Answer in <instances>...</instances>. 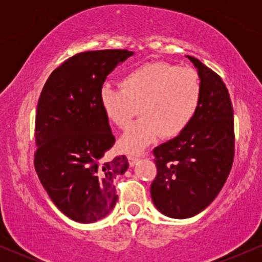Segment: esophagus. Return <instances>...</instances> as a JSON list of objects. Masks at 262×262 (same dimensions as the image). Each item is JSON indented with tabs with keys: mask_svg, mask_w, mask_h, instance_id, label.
I'll use <instances>...</instances> for the list:
<instances>
[{
	"mask_svg": "<svg viewBox=\"0 0 262 262\" xmlns=\"http://www.w3.org/2000/svg\"><path fill=\"white\" fill-rule=\"evenodd\" d=\"M139 160V156L138 155H134V154H129L128 155V161H129V165L130 166H134V164Z\"/></svg>",
	"mask_w": 262,
	"mask_h": 262,
	"instance_id": "esophagus-1",
	"label": "esophagus"
}]
</instances>
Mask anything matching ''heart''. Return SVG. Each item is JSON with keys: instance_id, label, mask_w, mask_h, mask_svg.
Returning <instances> with one entry per match:
<instances>
[{"instance_id": "obj_1", "label": "heart", "mask_w": 262, "mask_h": 262, "mask_svg": "<svg viewBox=\"0 0 262 262\" xmlns=\"http://www.w3.org/2000/svg\"><path fill=\"white\" fill-rule=\"evenodd\" d=\"M121 90L103 86L100 103L104 116L119 129L135 121L119 140L124 151L139 152L160 135L175 138L196 116L201 98L200 76L192 68L150 62L122 77Z\"/></svg>"}]
</instances>
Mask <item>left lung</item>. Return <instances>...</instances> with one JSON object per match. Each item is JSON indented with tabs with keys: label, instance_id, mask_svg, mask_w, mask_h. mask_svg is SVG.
<instances>
[{
	"label": "left lung",
	"instance_id": "obj_1",
	"mask_svg": "<svg viewBox=\"0 0 262 262\" xmlns=\"http://www.w3.org/2000/svg\"><path fill=\"white\" fill-rule=\"evenodd\" d=\"M201 80L196 116L181 134L154 149L156 177L150 186L155 207L170 218H191L213 202L234 160V114L218 74L188 56Z\"/></svg>",
	"mask_w": 262,
	"mask_h": 262
}]
</instances>
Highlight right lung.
Listing matches in <instances>:
<instances>
[{
	"instance_id": "add662e5",
	"label": "right lung",
	"mask_w": 262,
	"mask_h": 262,
	"mask_svg": "<svg viewBox=\"0 0 262 262\" xmlns=\"http://www.w3.org/2000/svg\"><path fill=\"white\" fill-rule=\"evenodd\" d=\"M132 55L125 49L76 54L50 74L39 97L35 171L54 204L79 223L100 221L113 209V180L129 166L125 155L103 159L116 139L100 93L108 75Z\"/></svg>"
}]
</instances>
